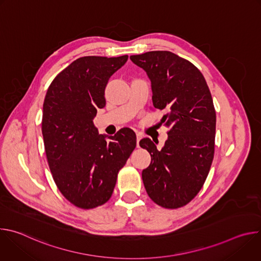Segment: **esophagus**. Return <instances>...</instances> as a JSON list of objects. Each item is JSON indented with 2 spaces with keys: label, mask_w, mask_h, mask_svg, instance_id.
<instances>
[{
  "label": "esophagus",
  "mask_w": 261,
  "mask_h": 261,
  "mask_svg": "<svg viewBox=\"0 0 261 261\" xmlns=\"http://www.w3.org/2000/svg\"><path fill=\"white\" fill-rule=\"evenodd\" d=\"M141 138H142V135L140 133H137L136 134V145L137 146H139V141L141 140Z\"/></svg>",
  "instance_id": "1"
}]
</instances>
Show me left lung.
<instances>
[{
	"label": "left lung",
	"mask_w": 261,
	"mask_h": 261,
	"mask_svg": "<svg viewBox=\"0 0 261 261\" xmlns=\"http://www.w3.org/2000/svg\"><path fill=\"white\" fill-rule=\"evenodd\" d=\"M152 83L153 105L168 113L162 123L168 139L158 151L150 138L139 145L151 154L142 170L147 195L165 208L188 204L200 191L215 153L216 110L201 72L188 60L166 50L130 57Z\"/></svg>",
	"instance_id": "1"
}]
</instances>
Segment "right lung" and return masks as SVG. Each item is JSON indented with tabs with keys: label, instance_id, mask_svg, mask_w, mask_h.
<instances>
[{
	"label": "right lung",
	"instance_id": "1",
	"mask_svg": "<svg viewBox=\"0 0 261 261\" xmlns=\"http://www.w3.org/2000/svg\"><path fill=\"white\" fill-rule=\"evenodd\" d=\"M127 60L80 58L55 77L44 99L42 135L49 169L63 196L83 210L109 200L136 146L133 130L123 128L106 141L93 124L97 109L105 106L108 80Z\"/></svg>",
	"mask_w": 261,
	"mask_h": 261
}]
</instances>
